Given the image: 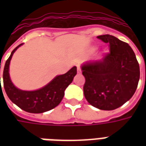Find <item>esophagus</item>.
I'll use <instances>...</instances> for the list:
<instances>
[{
	"instance_id": "1",
	"label": "esophagus",
	"mask_w": 146,
	"mask_h": 146,
	"mask_svg": "<svg viewBox=\"0 0 146 146\" xmlns=\"http://www.w3.org/2000/svg\"><path fill=\"white\" fill-rule=\"evenodd\" d=\"M77 73H81V68L80 66H77Z\"/></svg>"
}]
</instances>
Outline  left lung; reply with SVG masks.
I'll return each mask as SVG.
<instances>
[{"label":"left lung","instance_id":"left-lung-1","mask_svg":"<svg viewBox=\"0 0 146 146\" xmlns=\"http://www.w3.org/2000/svg\"><path fill=\"white\" fill-rule=\"evenodd\" d=\"M97 38L110 44V52L100 60L81 65L85 77L84 97L92 106L113 110L131 99L138 87L140 70L128 44L110 34Z\"/></svg>","mask_w":146,"mask_h":146}]
</instances>
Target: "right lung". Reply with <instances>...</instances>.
Returning <instances> with one entry per match:
<instances>
[{
    "label": "right lung",
    "instance_id": "1",
    "mask_svg": "<svg viewBox=\"0 0 146 146\" xmlns=\"http://www.w3.org/2000/svg\"><path fill=\"white\" fill-rule=\"evenodd\" d=\"M23 44H19L11 51V55L5 62L3 73L5 92L10 100L24 111L30 113H44L56 107L62 100L65 90L76 76V66L71 68L65 74L56 76L41 88L35 91L19 89L11 82L9 75V65L15 51Z\"/></svg>",
    "mask_w": 146,
    "mask_h": 146
}]
</instances>
